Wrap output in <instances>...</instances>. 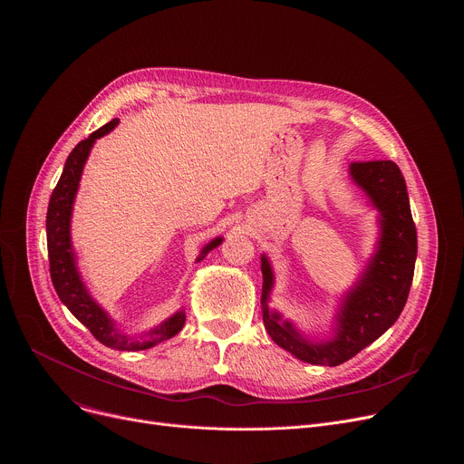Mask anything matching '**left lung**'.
Listing matches in <instances>:
<instances>
[{"mask_svg":"<svg viewBox=\"0 0 464 464\" xmlns=\"http://www.w3.org/2000/svg\"><path fill=\"white\" fill-rule=\"evenodd\" d=\"M349 170L380 211V238L365 272L340 306L333 340L308 342L290 321L270 310L274 272L266 255L260 256L264 326L279 347L312 365L336 367L378 340L404 310L415 272L417 229L399 165L389 160L356 161Z\"/></svg>","mask_w":464,"mask_h":464,"instance_id":"left-lung-1","label":"left lung"}]
</instances>
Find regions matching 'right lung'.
<instances>
[{"mask_svg": "<svg viewBox=\"0 0 464 464\" xmlns=\"http://www.w3.org/2000/svg\"><path fill=\"white\" fill-rule=\"evenodd\" d=\"M119 119H111L93 134L81 141L72 154L65 160L62 176L51 194L49 208H47V253H49V272L53 286L60 297V301L70 308V312L90 330L95 340L102 345L115 349V351H145L150 349L165 340L176 336L185 324V312L179 310L158 326H154L150 333L141 336L140 340L121 334L115 326V321L99 306V303L90 295L88 288L84 286L81 274L77 270V260L72 246V213L75 194L79 190V181L82 176L84 163L92 152L93 143L110 134L117 126ZM222 244V237L213 238L198 255L196 262L206 258V255Z\"/></svg>", "mask_w": 464, "mask_h": 464, "instance_id": "right-lung-1", "label": "right lung"}]
</instances>
